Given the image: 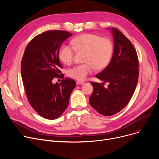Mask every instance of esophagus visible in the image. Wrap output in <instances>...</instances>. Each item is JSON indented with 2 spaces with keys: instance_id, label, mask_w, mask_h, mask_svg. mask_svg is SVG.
Segmentation results:
<instances>
[{
  "instance_id": "34e87169",
  "label": "esophagus",
  "mask_w": 159,
  "mask_h": 159,
  "mask_svg": "<svg viewBox=\"0 0 159 159\" xmlns=\"http://www.w3.org/2000/svg\"><path fill=\"white\" fill-rule=\"evenodd\" d=\"M84 82L83 81H77V85H82V84H84Z\"/></svg>"
}]
</instances>
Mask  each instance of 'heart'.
<instances>
[{"label":"heart","instance_id":"b5f03b06","mask_svg":"<svg viewBox=\"0 0 159 159\" xmlns=\"http://www.w3.org/2000/svg\"><path fill=\"white\" fill-rule=\"evenodd\" d=\"M71 45L64 44L59 51L61 61L66 64H70L75 52H84V62L86 63L76 65L70 68L67 74L72 79L83 80L87 75L95 70L102 69L109 63L113 53V44L111 40L102 38L97 35L86 33L74 38Z\"/></svg>","mask_w":159,"mask_h":159}]
</instances>
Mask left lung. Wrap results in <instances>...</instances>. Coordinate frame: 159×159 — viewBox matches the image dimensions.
<instances>
[{"label":"left lung","instance_id":"left-lung-1","mask_svg":"<svg viewBox=\"0 0 159 159\" xmlns=\"http://www.w3.org/2000/svg\"><path fill=\"white\" fill-rule=\"evenodd\" d=\"M114 48L111 60L106 68L96 75L103 82H91L93 91L89 98L91 107L104 116L122 110L129 102L139 78V60L135 48L119 30L110 28ZM108 83L106 89L103 86Z\"/></svg>","mask_w":159,"mask_h":159}]
</instances>
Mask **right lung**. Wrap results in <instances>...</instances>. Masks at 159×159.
<instances>
[{
	"label": "right lung",
	"mask_w": 159,
	"mask_h": 159,
	"mask_svg": "<svg viewBox=\"0 0 159 159\" xmlns=\"http://www.w3.org/2000/svg\"><path fill=\"white\" fill-rule=\"evenodd\" d=\"M72 35L60 30L41 33L30 42L22 58L21 75L29 103L47 119H56L63 113L76 85L69 78L60 84L52 82L53 78L60 77L62 68L58 57L61 46Z\"/></svg>",
	"instance_id": "1"
}]
</instances>
